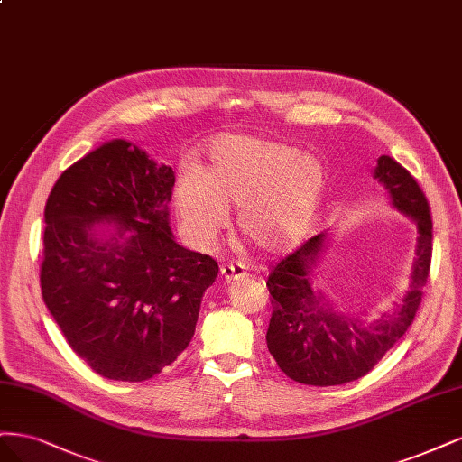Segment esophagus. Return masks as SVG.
Segmentation results:
<instances>
[{
  "mask_svg": "<svg viewBox=\"0 0 462 462\" xmlns=\"http://www.w3.org/2000/svg\"><path fill=\"white\" fill-rule=\"evenodd\" d=\"M245 274V266L242 263H225L220 266V278H225L226 282L244 278Z\"/></svg>",
  "mask_w": 462,
  "mask_h": 462,
  "instance_id": "obj_1",
  "label": "esophagus"
}]
</instances>
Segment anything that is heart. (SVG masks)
I'll return each mask as SVG.
<instances>
[{"label": "heart", "instance_id": "heart-1", "mask_svg": "<svg viewBox=\"0 0 462 462\" xmlns=\"http://www.w3.org/2000/svg\"><path fill=\"white\" fill-rule=\"evenodd\" d=\"M324 189L320 162L291 145L249 136H222L203 171L188 169L176 180L174 201L198 245L215 240L237 207L236 225L266 253L300 242L317 215Z\"/></svg>", "mask_w": 462, "mask_h": 462}]
</instances>
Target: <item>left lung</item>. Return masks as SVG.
Here are the masks:
<instances>
[{
    "instance_id": "left-lung-1",
    "label": "left lung",
    "mask_w": 462,
    "mask_h": 462,
    "mask_svg": "<svg viewBox=\"0 0 462 462\" xmlns=\"http://www.w3.org/2000/svg\"><path fill=\"white\" fill-rule=\"evenodd\" d=\"M374 178L388 189L395 209L416 222L419 244L409 291L393 310L372 320L337 312L324 293L312 288L326 234L310 237L282 259L266 280L273 295V317L266 346L284 374L307 385H341L368 374L403 337L422 301L431 261V217L426 196L407 169L382 155Z\"/></svg>"
}]
</instances>
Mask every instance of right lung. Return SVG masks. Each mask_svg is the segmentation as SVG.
Wrapping results in <instances>:
<instances>
[{"instance_id":"obj_1","label":"right lung","mask_w":462,"mask_h":462,"mask_svg":"<svg viewBox=\"0 0 462 462\" xmlns=\"http://www.w3.org/2000/svg\"><path fill=\"white\" fill-rule=\"evenodd\" d=\"M174 171L126 140L55 182L43 220L42 297L70 349L109 380L143 382L193 337L218 264L176 244Z\"/></svg>"}]
</instances>
